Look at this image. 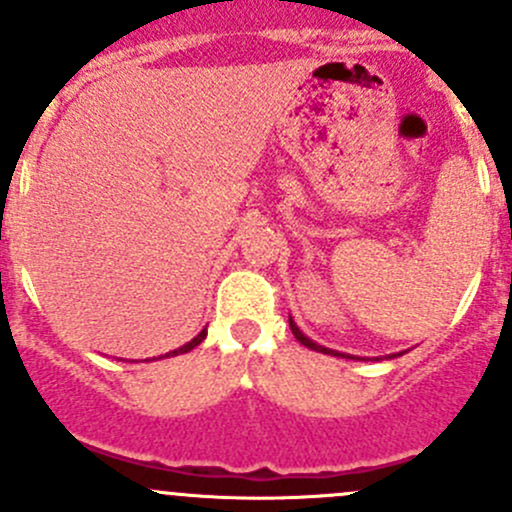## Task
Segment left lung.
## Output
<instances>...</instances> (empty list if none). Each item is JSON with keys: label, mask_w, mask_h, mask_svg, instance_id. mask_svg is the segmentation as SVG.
Here are the masks:
<instances>
[{"label": "left lung", "mask_w": 512, "mask_h": 512, "mask_svg": "<svg viewBox=\"0 0 512 512\" xmlns=\"http://www.w3.org/2000/svg\"><path fill=\"white\" fill-rule=\"evenodd\" d=\"M289 329H292V334H294V337H297V342H299V344H304V347L314 349V352L332 354V356H344V359H354V356H349V354H342V352H334V349H327V347H322V344L312 342V339H309L307 334H304L302 329H299L297 324H294V319H292V317H289ZM391 356H401V354H391Z\"/></svg>", "instance_id": "obj_1"}]
</instances>
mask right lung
<instances>
[{"mask_svg": "<svg viewBox=\"0 0 512 512\" xmlns=\"http://www.w3.org/2000/svg\"><path fill=\"white\" fill-rule=\"evenodd\" d=\"M205 337H208V329H203V332H200L198 337H195V339H190L188 344H183V347L173 349V352H168V354H165V356H178V354H185V352H190V349H195V347H198V344L203 342Z\"/></svg>", "mask_w": 512, "mask_h": 512, "instance_id": "obj_1", "label": "right lung"}]
</instances>
